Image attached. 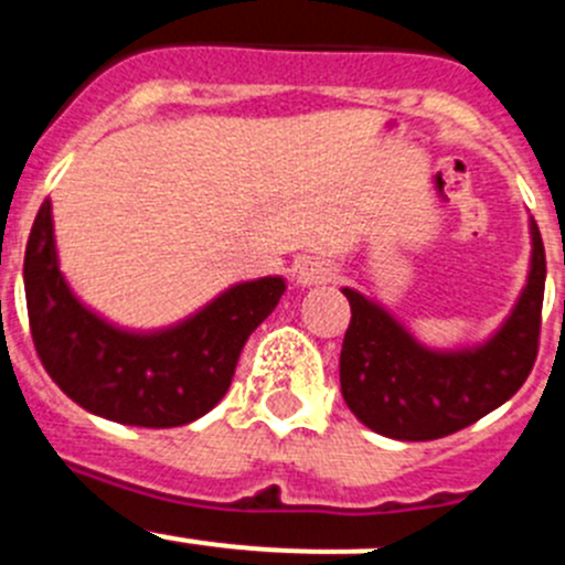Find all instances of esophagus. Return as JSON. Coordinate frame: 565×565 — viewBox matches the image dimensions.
Wrapping results in <instances>:
<instances>
[{"label":"esophagus","instance_id":"1","mask_svg":"<svg viewBox=\"0 0 565 565\" xmlns=\"http://www.w3.org/2000/svg\"><path fill=\"white\" fill-rule=\"evenodd\" d=\"M337 278V265L328 259H303L298 265V284L315 287V284H328Z\"/></svg>","mask_w":565,"mask_h":565}]
</instances>
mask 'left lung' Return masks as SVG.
Segmentation results:
<instances>
[{"label":"left lung","instance_id":"left-lung-1","mask_svg":"<svg viewBox=\"0 0 565 565\" xmlns=\"http://www.w3.org/2000/svg\"><path fill=\"white\" fill-rule=\"evenodd\" d=\"M527 287L505 326L469 350L422 348L386 309L355 289L339 355V383L348 408L375 434L430 441L463 430L522 388L539 355L546 256L535 221Z\"/></svg>","mask_w":565,"mask_h":565}]
</instances>
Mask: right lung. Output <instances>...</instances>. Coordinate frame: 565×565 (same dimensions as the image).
Returning <instances> with one entry per match:
<instances>
[{
	"label": "right lung",
	"instance_id": "obj_1",
	"mask_svg": "<svg viewBox=\"0 0 565 565\" xmlns=\"http://www.w3.org/2000/svg\"><path fill=\"white\" fill-rule=\"evenodd\" d=\"M284 289L278 276L245 281L177 328L129 333L87 311L65 284L49 199L26 239V315L43 370L85 411L137 428H179L215 408Z\"/></svg>",
	"mask_w": 565,
	"mask_h": 565
}]
</instances>
